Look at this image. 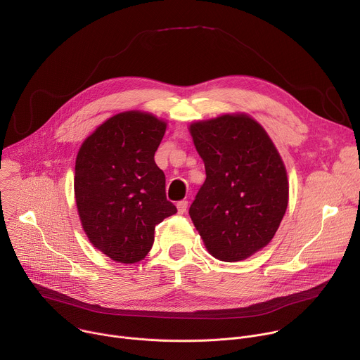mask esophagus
Wrapping results in <instances>:
<instances>
[{"label":"esophagus","mask_w":360,"mask_h":360,"mask_svg":"<svg viewBox=\"0 0 360 360\" xmlns=\"http://www.w3.org/2000/svg\"><path fill=\"white\" fill-rule=\"evenodd\" d=\"M176 208H178V212L179 214H185L186 210H188V201H179L176 204Z\"/></svg>","instance_id":"1"}]
</instances>
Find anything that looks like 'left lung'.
<instances>
[{"instance_id": "1", "label": "left lung", "mask_w": 360, "mask_h": 360, "mask_svg": "<svg viewBox=\"0 0 360 360\" xmlns=\"http://www.w3.org/2000/svg\"><path fill=\"white\" fill-rule=\"evenodd\" d=\"M207 179L189 208L207 251L236 263L264 248L288 204L284 162L264 127L245 113L189 124Z\"/></svg>"}]
</instances>
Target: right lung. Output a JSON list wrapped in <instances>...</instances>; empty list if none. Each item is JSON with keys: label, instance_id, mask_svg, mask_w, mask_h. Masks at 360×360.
Here are the masks:
<instances>
[{"label": "right lung", "instance_id": "add662e5", "mask_svg": "<svg viewBox=\"0 0 360 360\" xmlns=\"http://www.w3.org/2000/svg\"><path fill=\"white\" fill-rule=\"evenodd\" d=\"M167 122L129 110L97 126L76 158L75 198L93 247L116 263L135 264L152 248L155 226L176 212L155 152Z\"/></svg>", "mask_w": 360, "mask_h": 360}]
</instances>
